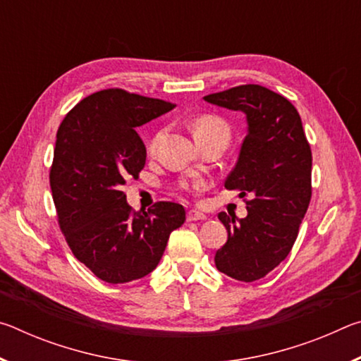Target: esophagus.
I'll use <instances>...</instances> for the list:
<instances>
[{
	"mask_svg": "<svg viewBox=\"0 0 361 361\" xmlns=\"http://www.w3.org/2000/svg\"><path fill=\"white\" fill-rule=\"evenodd\" d=\"M204 219H207V216L202 212H197V210L188 212V221H204Z\"/></svg>",
	"mask_w": 361,
	"mask_h": 361,
	"instance_id": "1",
	"label": "esophagus"
}]
</instances>
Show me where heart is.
<instances>
[{
	"instance_id": "obj_1",
	"label": "heart",
	"mask_w": 361,
	"mask_h": 361,
	"mask_svg": "<svg viewBox=\"0 0 361 361\" xmlns=\"http://www.w3.org/2000/svg\"><path fill=\"white\" fill-rule=\"evenodd\" d=\"M192 130H194V137L197 142H200V140H205V138H212V137H223L226 140H229L228 122L215 114H204V116H200V118L195 119ZM162 135H164V132L161 130V132H157L154 137H152L151 143H149L151 152L157 148V145H159V142H161ZM178 186L183 189V191H197V189L204 186V183L200 180H181Z\"/></svg>"
}]
</instances>
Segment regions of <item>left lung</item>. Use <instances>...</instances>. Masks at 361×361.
Instances as JSON below:
<instances>
[{
  "label": "left lung",
  "mask_w": 361,
  "mask_h": 361,
  "mask_svg": "<svg viewBox=\"0 0 361 361\" xmlns=\"http://www.w3.org/2000/svg\"><path fill=\"white\" fill-rule=\"evenodd\" d=\"M204 99L247 114L248 133L224 181L239 191L248 215H218L228 242L215 255L219 272L240 282L266 277L288 253L312 197V151L301 116L283 95L258 84L237 85Z\"/></svg>",
  "instance_id": "left-lung-1"
}]
</instances>
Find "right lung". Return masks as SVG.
Returning a JSON list of instances; mask_svg holds the SVG:
<instances>
[{
  "instance_id": "add662e5",
  "label": "right lung",
  "mask_w": 361,
  "mask_h": 361,
  "mask_svg": "<svg viewBox=\"0 0 361 361\" xmlns=\"http://www.w3.org/2000/svg\"><path fill=\"white\" fill-rule=\"evenodd\" d=\"M175 103L105 89L85 97L57 130L49 172L52 199L73 255L103 282L126 283L154 271L183 205L161 200L148 212L126 202L122 185L138 178L146 148L137 127Z\"/></svg>"
}]
</instances>
